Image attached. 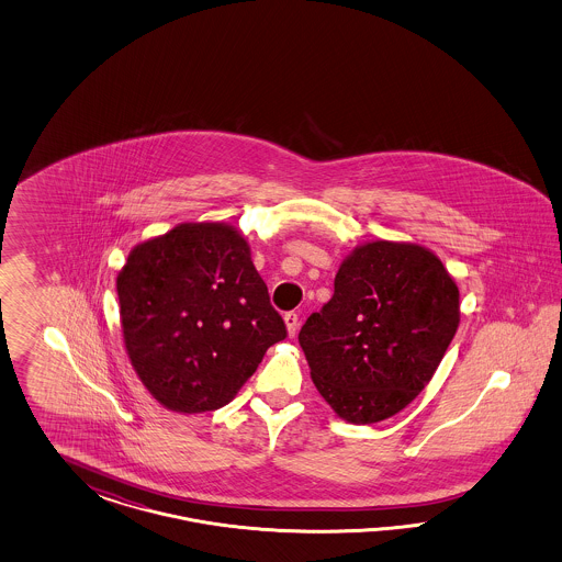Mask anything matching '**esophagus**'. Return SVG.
<instances>
[{"instance_id": "34e87169", "label": "esophagus", "mask_w": 562, "mask_h": 562, "mask_svg": "<svg viewBox=\"0 0 562 562\" xmlns=\"http://www.w3.org/2000/svg\"><path fill=\"white\" fill-rule=\"evenodd\" d=\"M284 324H286L289 336H294L296 329H299V315H296V313H286V315H284Z\"/></svg>"}]
</instances>
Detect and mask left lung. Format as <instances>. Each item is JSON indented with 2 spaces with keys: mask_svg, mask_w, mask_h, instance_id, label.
I'll return each mask as SVG.
<instances>
[{
  "mask_svg": "<svg viewBox=\"0 0 562 562\" xmlns=\"http://www.w3.org/2000/svg\"><path fill=\"white\" fill-rule=\"evenodd\" d=\"M460 325V289L416 243L371 240L341 261L334 296L299 341L325 402L373 425L425 390Z\"/></svg>",
  "mask_w": 562,
  "mask_h": 562,
  "instance_id": "1",
  "label": "left lung"
}]
</instances>
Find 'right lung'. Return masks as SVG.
<instances>
[{"instance_id": "obj_1", "label": "right lung", "mask_w": 562, "mask_h": 562, "mask_svg": "<svg viewBox=\"0 0 562 562\" xmlns=\"http://www.w3.org/2000/svg\"><path fill=\"white\" fill-rule=\"evenodd\" d=\"M117 296L134 371L160 406L181 414L226 406L286 338L247 238L224 222H183L136 245Z\"/></svg>"}]
</instances>
